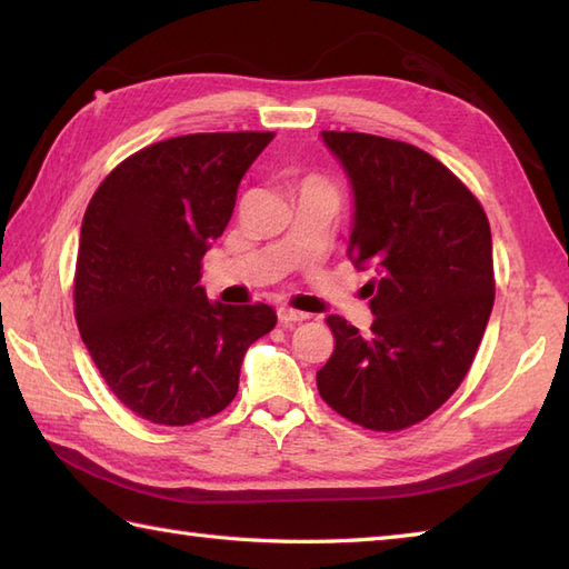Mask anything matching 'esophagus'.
Returning a JSON list of instances; mask_svg holds the SVG:
<instances>
[{"mask_svg":"<svg viewBox=\"0 0 569 569\" xmlns=\"http://www.w3.org/2000/svg\"><path fill=\"white\" fill-rule=\"evenodd\" d=\"M308 318H310L308 312H300L293 308H278V322L281 325H296V322H303Z\"/></svg>","mask_w":569,"mask_h":569,"instance_id":"34e87169","label":"esophagus"}]
</instances>
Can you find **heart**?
Instances as JSON below:
<instances>
[{
    "label": "heart",
    "instance_id": "heart-1",
    "mask_svg": "<svg viewBox=\"0 0 569 569\" xmlns=\"http://www.w3.org/2000/svg\"><path fill=\"white\" fill-rule=\"evenodd\" d=\"M308 180H320V178H308Z\"/></svg>",
    "mask_w": 569,
    "mask_h": 569
}]
</instances>
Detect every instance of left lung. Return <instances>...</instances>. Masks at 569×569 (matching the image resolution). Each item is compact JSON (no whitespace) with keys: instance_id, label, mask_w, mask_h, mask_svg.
Returning <instances> with one entry per match:
<instances>
[{"instance_id":"1","label":"left lung","mask_w":569,"mask_h":569,"mask_svg":"<svg viewBox=\"0 0 569 569\" xmlns=\"http://www.w3.org/2000/svg\"><path fill=\"white\" fill-rule=\"evenodd\" d=\"M355 188L349 257L373 266L377 320L361 337L330 316L335 352L318 371L322 401L377 432L432 416L475 361L493 306L487 212L450 168L413 143L322 131Z\"/></svg>"}]
</instances>
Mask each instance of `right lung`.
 Wrapping results in <instances>:
<instances>
[{
	"mask_svg": "<svg viewBox=\"0 0 569 569\" xmlns=\"http://www.w3.org/2000/svg\"><path fill=\"white\" fill-rule=\"evenodd\" d=\"M271 131L173 137L131 153L84 210L72 306L110 391L156 426L224 410L249 345L273 330L266 303H210L202 257L232 217L241 176Z\"/></svg>",
	"mask_w": 569,
	"mask_h": 569,
	"instance_id": "obj_1",
	"label": "right lung"
}]
</instances>
